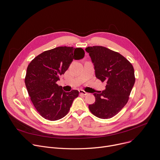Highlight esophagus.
<instances>
[{"label": "esophagus", "mask_w": 160, "mask_h": 160, "mask_svg": "<svg viewBox=\"0 0 160 160\" xmlns=\"http://www.w3.org/2000/svg\"><path fill=\"white\" fill-rule=\"evenodd\" d=\"M79 92L81 95H83V96H86L88 94L87 92H85V91L83 90H79Z\"/></svg>", "instance_id": "esophagus-1"}]
</instances>
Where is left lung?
Listing matches in <instances>:
<instances>
[{"mask_svg":"<svg viewBox=\"0 0 160 160\" xmlns=\"http://www.w3.org/2000/svg\"><path fill=\"white\" fill-rule=\"evenodd\" d=\"M96 78L106 82L102 92L94 93L96 101L89 104L93 115L101 119L115 116L128 102L135 78L132 64L118 52L102 46L88 47Z\"/></svg>","mask_w":160,"mask_h":160,"instance_id":"8db88e82","label":"left lung"}]
</instances>
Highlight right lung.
<instances>
[{
	"label": "right lung",
	"mask_w": 160,
	"mask_h": 160,
	"mask_svg": "<svg viewBox=\"0 0 160 160\" xmlns=\"http://www.w3.org/2000/svg\"><path fill=\"white\" fill-rule=\"evenodd\" d=\"M85 56L82 48L58 47L44 51L28 64L25 80L27 89L37 111L45 119L56 121L69 111L79 92H66L56 83L73 59Z\"/></svg>",
	"instance_id": "1"
}]
</instances>
